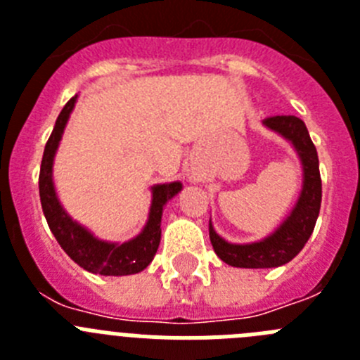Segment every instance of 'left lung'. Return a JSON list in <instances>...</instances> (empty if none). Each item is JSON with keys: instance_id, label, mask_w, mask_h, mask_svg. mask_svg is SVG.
Returning a JSON list of instances; mask_svg holds the SVG:
<instances>
[{"instance_id": "obj_1", "label": "left lung", "mask_w": 360, "mask_h": 360, "mask_svg": "<svg viewBox=\"0 0 360 360\" xmlns=\"http://www.w3.org/2000/svg\"><path fill=\"white\" fill-rule=\"evenodd\" d=\"M263 126L290 142L301 162L303 184L290 214L263 240L250 243H231L219 236L209 219V238L212 249L221 262L238 269H272L294 259L311 236L321 209L323 191L319 158L303 120L294 115H278L263 120Z\"/></svg>"}]
</instances>
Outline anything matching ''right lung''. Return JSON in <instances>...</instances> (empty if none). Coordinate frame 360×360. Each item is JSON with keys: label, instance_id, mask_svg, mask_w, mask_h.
I'll list each match as a JSON object with an SVG mask.
<instances>
[{"label": "right lung", "instance_id": "add662e5", "mask_svg": "<svg viewBox=\"0 0 360 360\" xmlns=\"http://www.w3.org/2000/svg\"><path fill=\"white\" fill-rule=\"evenodd\" d=\"M75 103H77V95L70 98L66 106L63 108L56 120L52 135L44 146L39 173V196L44 218L49 221L50 231L56 236L57 243L63 247V250L79 266L91 274H139L153 262V257L158 250L162 234V212H164L165 203L174 198L184 186L182 182H169L155 184L151 187V205H149L148 221H146L144 229L131 240L117 243V241H106L95 236L90 229H86L66 212V209L59 202L56 184H53V160H56V153L61 144L63 133H65Z\"/></svg>", "mask_w": 360, "mask_h": 360}]
</instances>
